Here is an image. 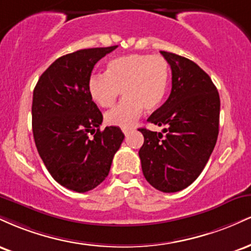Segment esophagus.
<instances>
[{"instance_id": "34e87169", "label": "esophagus", "mask_w": 251, "mask_h": 251, "mask_svg": "<svg viewBox=\"0 0 251 251\" xmlns=\"http://www.w3.org/2000/svg\"><path fill=\"white\" fill-rule=\"evenodd\" d=\"M131 131H132V129H123L124 134H125V135H128L129 133H131Z\"/></svg>"}]
</instances>
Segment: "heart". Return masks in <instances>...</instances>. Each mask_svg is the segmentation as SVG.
<instances>
[{"instance_id":"heart-1","label":"heart","mask_w":251,"mask_h":251,"mask_svg":"<svg viewBox=\"0 0 251 251\" xmlns=\"http://www.w3.org/2000/svg\"><path fill=\"white\" fill-rule=\"evenodd\" d=\"M170 85L169 63L159 55L129 54L107 63L105 74L89 76L87 91L99 107H111L120 91L124 101L106 113L109 126L128 129L142 116L143 109L154 111L162 105Z\"/></svg>"}]
</instances>
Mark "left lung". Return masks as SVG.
I'll list each match as a JSON object with an SVG mask.
<instances>
[{
    "label": "left lung",
    "instance_id": "left-lung-1",
    "mask_svg": "<svg viewBox=\"0 0 251 251\" xmlns=\"http://www.w3.org/2000/svg\"><path fill=\"white\" fill-rule=\"evenodd\" d=\"M172 71L171 93L149 117L163 133L143 127L139 150L144 177L154 189L177 192L197 179L217 142L220 94L197 63L160 51Z\"/></svg>",
    "mask_w": 251,
    "mask_h": 251
}]
</instances>
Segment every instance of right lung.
Returning a JSON list of instances; mask_svg holds the SVG:
<instances>
[{
    "label": "right lung",
    "instance_id": "1",
    "mask_svg": "<svg viewBox=\"0 0 251 251\" xmlns=\"http://www.w3.org/2000/svg\"><path fill=\"white\" fill-rule=\"evenodd\" d=\"M118 46L76 50L55 60L33 93L31 123L43 164L57 183L76 192L105 180L125 135L109 126L87 91L94 65Z\"/></svg>",
    "mask_w": 251,
    "mask_h": 251
}]
</instances>
